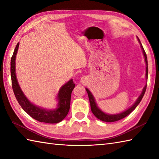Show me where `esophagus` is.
Here are the masks:
<instances>
[{
  "label": "esophagus",
  "mask_w": 159,
  "mask_h": 159,
  "mask_svg": "<svg viewBox=\"0 0 159 159\" xmlns=\"http://www.w3.org/2000/svg\"><path fill=\"white\" fill-rule=\"evenodd\" d=\"M85 78L83 77L82 79H81V83H84V82H85Z\"/></svg>",
  "instance_id": "34e87169"
}]
</instances>
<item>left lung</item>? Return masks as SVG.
Here are the masks:
<instances>
[{
	"label": "left lung",
	"mask_w": 159,
	"mask_h": 159,
	"mask_svg": "<svg viewBox=\"0 0 159 159\" xmlns=\"http://www.w3.org/2000/svg\"><path fill=\"white\" fill-rule=\"evenodd\" d=\"M139 41L140 43V44H141V47L143 49V55H144V57H145V63H146V78L148 79V58H147V55H146V53L144 50L143 48V46L141 45V42H140V40L139 39ZM146 88H147V85H146L143 89V92L141 93V94L140 95V96L139 97V98L137 99V101H136V102L132 106L129 108L128 110H127L126 111H123L122 113H120V114H113V115H109L105 114L104 112H102V111L99 109L97 105H96L95 101H94V96H92V93L89 92V90L88 89L86 88V91L88 92V94L89 96V102H90V106H91V110L92 111V113L94 114V116L97 118V119H100L102 121H105V122H115V121H117V120H119L120 119H123V118L126 117L127 115H129L130 113L132 112V111L134 110V109L137 107V105L140 103V102L142 100L143 97V96L145 94V92L146 91Z\"/></svg>",
	"instance_id": "obj_1"
}]
</instances>
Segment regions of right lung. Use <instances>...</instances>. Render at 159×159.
Masks as SVG:
<instances>
[{
  "mask_svg": "<svg viewBox=\"0 0 159 159\" xmlns=\"http://www.w3.org/2000/svg\"><path fill=\"white\" fill-rule=\"evenodd\" d=\"M19 43H17L11 58V78L12 89L16 98L25 111L32 116L33 119L39 122L47 123H57L63 120L69 112L70 107L71 94L75 87L73 80L71 79L62 87L58 94V105L57 109L54 110H47L36 107L27 100V98L21 91L16 79L15 73V60L18 51Z\"/></svg>",
  "mask_w": 159,
  "mask_h": 159,
  "instance_id": "1",
  "label": "right lung"
}]
</instances>
